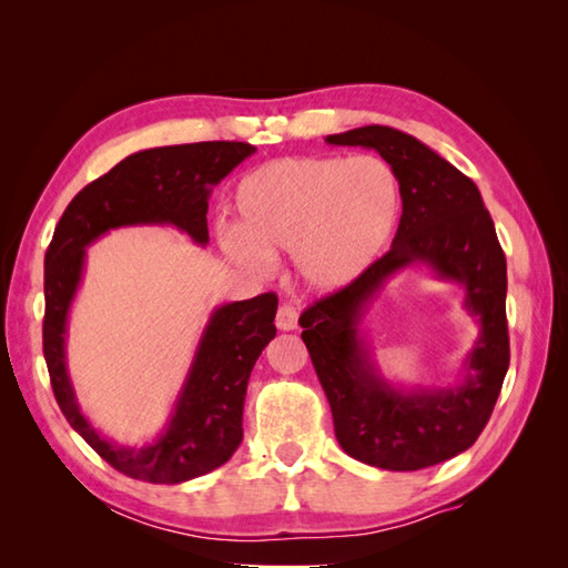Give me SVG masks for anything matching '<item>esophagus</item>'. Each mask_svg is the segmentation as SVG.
<instances>
[{"label": "esophagus", "instance_id": "obj_1", "mask_svg": "<svg viewBox=\"0 0 568 568\" xmlns=\"http://www.w3.org/2000/svg\"><path fill=\"white\" fill-rule=\"evenodd\" d=\"M275 327L281 332H293L297 329V312L293 305H281L275 315Z\"/></svg>", "mask_w": 568, "mask_h": 568}]
</instances>
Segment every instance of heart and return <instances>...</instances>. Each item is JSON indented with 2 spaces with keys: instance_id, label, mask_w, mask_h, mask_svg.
<instances>
[{
  "instance_id": "1",
  "label": "heart",
  "mask_w": 568,
  "mask_h": 568,
  "mask_svg": "<svg viewBox=\"0 0 568 568\" xmlns=\"http://www.w3.org/2000/svg\"><path fill=\"white\" fill-rule=\"evenodd\" d=\"M234 226L220 232L229 258L263 271L293 253L310 291L336 293L358 281L400 220V183L378 155H291L253 168L234 190Z\"/></svg>"
}]
</instances>
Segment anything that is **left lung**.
<instances>
[{"mask_svg":"<svg viewBox=\"0 0 568 568\" xmlns=\"http://www.w3.org/2000/svg\"><path fill=\"white\" fill-rule=\"evenodd\" d=\"M334 146L381 153L400 183L403 216L390 251L371 268L310 305L300 327L327 395L342 449L368 466L417 470L466 452L488 425L510 366L508 265L484 197L470 178L415 136L371 124L327 136ZM409 264H427L440 280L465 287L479 320V339L452 389H397L372 361L359 334L372 300Z\"/></svg>","mask_w":568,"mask_h":568,"instance_id":"1","label":"left lung"}]
</instances>
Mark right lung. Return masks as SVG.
Segmentation results:
<instances>
[{
	"label": "right lung",
	"instance_id": "obj_1",
	"mask_svg": "<svg viewBox=\"0 0 568 568\" xmlns=\"http://www.w3.org/2000/svg\"><path fill=\"white\" fill-rule=\"evenodd\" d=\"M256 149L241 141H202L131 153L82 187L60 216L45 251L43 356L53 395L70 427L124 476L146 484H183L226 464L244 439L248 376L275 336L277 297L263 293L216 307L178 393L173 415L151 444L106 439L82 415L68 376V312L82 281L90 244L119 226H175L207 246L212 187Z\"/></svg>",
	"mask_w": 568,
	"mask_h": 568
}]
</instances>
